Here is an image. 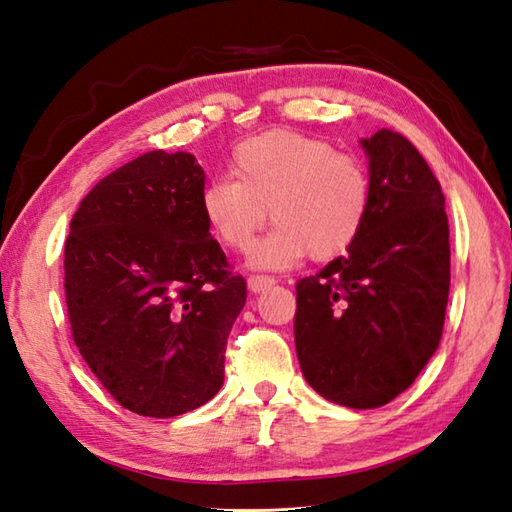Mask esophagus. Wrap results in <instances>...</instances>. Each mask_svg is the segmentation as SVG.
<instances>
[{
  "label": "esophagus",
  "instance_id": "34e87169",
  "mask_svg": "<svg viewBox=\"0 0 512 512\" xmlns=\"http://www.w3.org/2000/svg\"><path fill=\"white\" fill-rule=\"evenodd\" d=\"M276 285V278L274 276H265V274H256V276H249L247 278V287L249 291L260 293V291H267L269 287Z\"/></svg>",
  "mask_w": 512,
  "mask_h": 512
}]
</instances>
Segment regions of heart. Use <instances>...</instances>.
I'll return each mask as SVG.
<instances>
[{
	"label": "heart",
	"instance_id": "obj_1",
	"mask_svg": "<svg viewBox=\"0 0 512 512\" xmlns=\"http://www.w3.org/2000/svg\"><path fill=\"white\" fill-rule=\"evenodd\" d=\"M232 173L236 180L217 177L203 186L201 214L214 238L234 252L252 247L271 214L278 225L254 249L260 267H289L306 252L313 260L335 258L366 223L368 166L324 140L293 131L256 135L234 149Z\"/></svg>",
	"mask_w": 512,
	"mask_h": 512
}]
</instances>
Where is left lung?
<instances>
[{"mask_svg": "<svg viewBox=\"0 0 512 512\" xmlns=\"http://www.w3.org/2000/svg\"><path fill=\"white\" fill-rule=\"evenodd\" d=\"M370 210L348 254L295 285V350L324 399L372 410L405 392L434 355L449 300V221L438 179L401 133L361 142Z\"/></svg>", "mask_w": 512, "mask_h": 512, "instance_id": "1", "label": "left lung"}]
</instances>
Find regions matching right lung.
I'll use <instances>...</instances> for the list:
<instances>
[{
  "mask_svg": "<svg viewBox=\"0 0 512 512\" xmlns=\"http://www.w3.org/2000/svg\"><path fill=\"white\" fill-rule=\"evenodd\" d=\"M190 153L151 151L87 192L65 238L74 344L124 410L173 418L221 390L247 300L201 214Z\"/></svg>",
  "mask_w": 512,
  "mask_h": 512,
  "instance_id": "add662e5",
  "label": "right lung"
}]
</instances>
